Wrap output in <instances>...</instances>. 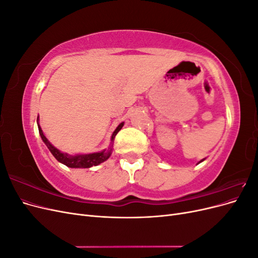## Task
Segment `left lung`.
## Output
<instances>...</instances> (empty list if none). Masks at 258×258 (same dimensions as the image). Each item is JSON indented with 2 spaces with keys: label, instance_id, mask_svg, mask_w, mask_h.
<instances>
[{
  "label": "left lung",
  "instance_id": "left-lung-1",
  "mask_svg": "<svg viewBox=\"0 0 258 258\" xmlns=\"http://www.w3.org/2000/svg\"><path fill=\"white\" fill-rule=\"evenodd\" d=\"M204 160H205V159H202V160H200V161H199V163H200V162H202V161H204Z\"/></svg>",
  "mask_w": 258,
  "mask_h": 258
}]
</instances>
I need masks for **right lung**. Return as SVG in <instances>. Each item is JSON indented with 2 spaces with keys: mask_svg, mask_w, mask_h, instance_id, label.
<instances>
[{
  "mask_svg": "<svg viewBox=\"0 0 258 258\" xmlns=\"http://www.w3.org/2000/svg\"><path fill=\"white\" fill-rule=\"evenodd\" d=\"M122 126H123V122L119 123L118 127H117L115 129V131L113 132L112 138H111L112 142L114 141L116 135L118 134V131L122 128ZM37 127H38V132H40V136L43 140V142L46 144V146L48 147V150L53 155V157L56 158L59 162L63 163V165H66L69 168H90L92 166H98L101 162H103L106 159L110 158V156L112 154V146L106 151H102L99 153H92V154H86V155L71 156L67 153H62L58 150V148L51 145L48 140L46 139V137L44 136L43 131H42V128L40 127V123L38 122H37Z\"/></svg>",
  "mask_w": 258,
  "mask_h": 258,
  "instance_id": "right-lung-1",
  "label": "right lung"
}]
</instances>
